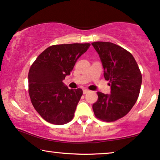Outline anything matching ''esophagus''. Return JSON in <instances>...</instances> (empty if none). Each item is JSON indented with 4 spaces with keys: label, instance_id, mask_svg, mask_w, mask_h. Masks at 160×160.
I'll list each match as a JSON object with an SVG mask.
<instances>
[{
    "label": "esophagus",
    "instance_id": "obj_1",
    "mask_svg": "<svg viewBox=\"0 0 160 160\" xmlns=\"http://www.w3.org/2000/svg\"><path fill=\"white\" fill-rule=\"evenodd\" d=\"M88 92H90L89 90H88V89H83V93H84V94H86V93H88Z\"/></svg>",
    "mask_w": 160,
    "mask_h": 160
}]
</instances>
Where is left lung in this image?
<instances>
[{
    "label": "left lung",
    "instance_id": "8db88e82",
    "mask_svg": "<svg viewBox=\"0 0 160 160\" xmlns=\"http://www.w3.org/2000/svg\"><path fill=\"white\" fill-rule=\"evenodd\" d=\"M104 69L103 76L111 85V93L97 92L93 104L96 118L104 122H114L130 111L138 99L142 75L129 51L110 42H94Z\"/></svg>",
    "mask_w": 160,
    "mask_h": 160
}]
</instances>
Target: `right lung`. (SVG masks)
Masks as SVG:
<instances>
[{
    "label": "right lung",
    "instance_id": "1",
    "mask_svg": "<svg viewBox=\"0 0 160 160\" xmlns=\"http://www.w3.org/2000/svg\"><path fill=\"white\" fill-rule=\"evenodd\" d=\"M90 43L53 45L40 53L28 73V92L38 113L51 124L64 125L74 118L82 90L69 89L62 80Z\"/></svg>",
    "mask_w": 160,
    "mask_h": 160
}]
</instances>
